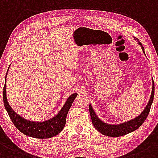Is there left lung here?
<instances>
[{"mask_svg":"<svg viewBox=\"0 0 158 158\" xmlns=\"http://www.w3.org/2000/svg\"><path fill=\"white\" fill-rule=\"evenodd\" d=\"M138 45L141 46L142 50H143V53L145 54L144 48H143L141 42H138ZM154 95H155V84H154V81L152 79V93H151L149 101H148V104H147L145 109L142 111V113L139 116H137L136 117L133 118V119L129 120V121H127L125 122H122V123L120 124H117V125L107 124L106 122L102 121L97 116V115L95 114V112L94 111L93 107L89 104V113L90 116H91L93 125L95 127V129L98 132H100L101 134L107 136H112V137H118V136L126 135V134H129V133L134 131L138 129L141 126L142 124L145 122L147 116H148V113H149L151 109V106H152V104L153 103Z\"/></svg>","mask_w":158,"mask_h":158,"instance_id":"1","label":"left lung"}]
</instances>
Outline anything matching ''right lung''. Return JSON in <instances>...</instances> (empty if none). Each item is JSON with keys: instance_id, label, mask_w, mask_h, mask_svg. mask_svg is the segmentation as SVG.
<instances>
[{"instance_id": "add662e5", "label": "right lung", "mask_w": 158, "mask_h": 158, "mask_svg": "<svg viewBox=\"0 0 158 158\" xmlns=\"http://www.w3.org/2000/svg\"><path fill=\"white\" fill-rule=\"evenodd\" d=\"M10 68V66H9ZM9 69L6 72V77H5L4 87L3 91V103H4L5 108L7 111L9 116L13 122L14 125L20 131L22 134L31 137L37 138V139H48V138L54 137L57 135L64 128L65 122H66V116L68 114L72 103L77 97V93H73L67 98L64 105L61 108V110L58 112L56 116L45 121L34 122L30 121L23 118L20 115H19L15 110H12L10 107V104L7 102L6 97V76H7Z\"/></svg>"}]
</instances>
